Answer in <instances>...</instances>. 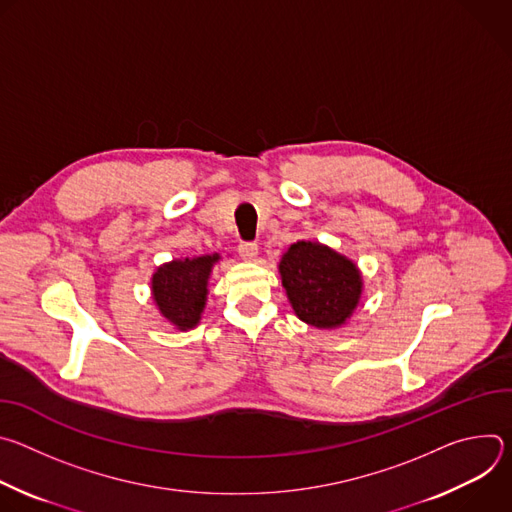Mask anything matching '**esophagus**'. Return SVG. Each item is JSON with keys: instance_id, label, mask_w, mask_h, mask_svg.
Instances as JSON below:
<instances>
[{"instance_id": "1", "label": "esophagus", "mask_w": 512, "mask_h": 512, "mask_svg": "<svg viewBox=\"0 0 512 512\" xmlns=\"http://www.w3.org/2000/svg\"><path fill=\"white\" fill-rule=\"evenodd\" d=\"M237 251H239L241 259H245V261H255V257H257V253H259V247H257V243H239Z\"/></svg>"}]
</instances>
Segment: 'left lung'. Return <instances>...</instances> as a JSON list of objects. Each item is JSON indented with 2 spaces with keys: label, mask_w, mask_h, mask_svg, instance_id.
<instances>
[{
  "label": "left lung",
  "mask_w": 512,
  "mask_h": 512,
  "mask_svg": "<svg viewBox=\"0 0 512 512\" xmlns=\"http://www.w3.org/2000/svg\"><path fill=\"white\" fill-rule=\"evenodd\" d=\"M281 285L296 316L316 328L346 324L360 302L362 277L358 267L334 249L298 241L279 261Z\"/></svg>",
  "instance_id": "left-lung-1"
}]
</instances>
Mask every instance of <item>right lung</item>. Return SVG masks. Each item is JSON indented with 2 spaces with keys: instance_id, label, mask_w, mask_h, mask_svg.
<instances>
[{
  "instance_id": "right-lung-1",
  "label": "right lung",
  "mask_w": 512,
  "mask_h": 512,
  "mask_svg": "<svg viewBox=\"0 0 512 512\" xmlns=\"http://www.w3.org/2000/svg\"><path fill=\"white\" fill-rule=\"evenodd\" d=\"M218 253L174 259L152 275V296L160 314L178 330L194 328L204 312L208 296V277Z\"/></svg>"
}]
</instances>
